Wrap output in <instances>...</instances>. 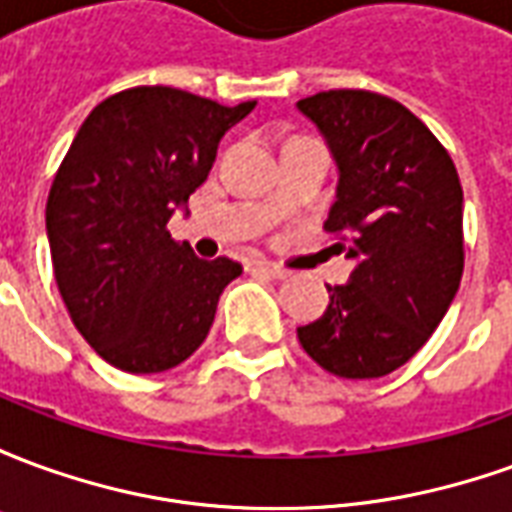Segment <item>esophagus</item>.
<instances>
[{"instance_id": "34e87169", "label": "esophagus", "mask_w": 512, "mask_h": 512, "mask_svg": "<svg viewBox=\"0 0 512 512\" xmlns=\"http://www.w3.org/2000/svg\"><path fill=\"white\" fill-rule=\"evenodd\" d=\"M252 268L271 279H288V271H285V268L274 266V263H266V260H257V263H252Z\"/></svg>"}]
</instances>
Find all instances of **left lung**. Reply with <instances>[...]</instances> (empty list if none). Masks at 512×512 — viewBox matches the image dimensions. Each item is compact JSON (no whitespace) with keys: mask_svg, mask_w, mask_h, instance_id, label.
Returning <instances> with one entry per match:
<instances>
[{"mask_svg":"<svg viewBox=\"0 0 512 512\" xmlns=\"http://www.w3.org/2000/svg\"><path fill=\"white\" fill-rule=\"evenodd\" d=\"M337 164L326 233H345L354 271L299 326L307 354L340 378H381L417 354L463 274V189L450 153L392 98L329 90L301 98ZM343 249V244H337Z\"/></svg>","mask_w":512,"mask_h":512,"instance_id":"1","label":"left lung"}]
</instances>
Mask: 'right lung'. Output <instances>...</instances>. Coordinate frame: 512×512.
Wrapping results in <instances>:
<instances>
[{
    "mask_svg": "<svg viewBox=\"0 0 512 512\" xmlns=\"http://www.w3.org/2000/svg\"><path fill=\"white\" fill-rule=\"evenodd\" d=\"M255 106L134 87L95 106L62 158L46 202L54 279L76 329L109 365L164 373L205 343L241 266L175 244L167 222L189 211L222 136Z\"/></svg>",
    "mask_w": 512,
    "mask_h": 512,
    "instance_id": "add662e5",
    "label": "right lung"
}]
</instances>
